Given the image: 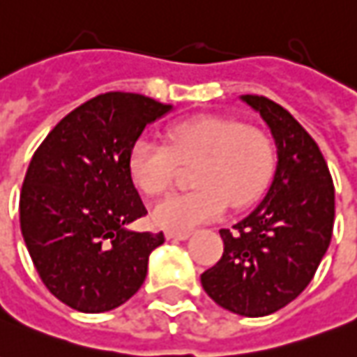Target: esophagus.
<instances>
[{
	"label": "esophagus",
	"mask_w": 357,
	"mask_h": 357,
	"mask_svg": "<svg viewBox=\"0 0 357 357\" xmlns=\"http://www.w3.org/2000/svg\"><path fill=\"white\" fill-rule=\"evenodd\" d=\"M165 237L169 241H184L190 237V231H165Z\"/></svg>",
	"instance_id": "1"
}]
</instances>
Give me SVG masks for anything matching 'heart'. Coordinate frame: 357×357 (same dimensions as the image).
<instances>
[{
  "label": "heart",
  "instance_id": "1",
  "mask_svg": "<svg viewBox=\"0 0 357 357\" xmlns=\"http://www.w3.org/2000/svg\"><path fill=\"white\" fill-rule=\"evenodd\" d=\"M169 147L137 137L130 147L128 169L137 188L159 196L173 184L178 167L192 165L194 188L167 196L151 218L165 229L188 231L220 218L227 204H250L272 176L276 147L268 132L227 116H192L167 130Z\"/></svg>",
  "mask_w": 357,
  "mask_h": 357
}]
</instances>
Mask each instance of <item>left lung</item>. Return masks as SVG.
<instances>
[{"label": "left lung", "mask_w": 357, "mask_h": 357, "mask_svg": "<svg viewBox=\"0 0 357 357\" xmlns=\"http://www.w3.org/2000/svg\"><path fill=\"white\" fill-rule=\"evenodd\" d=\"M241 99L260 112L274 136L276 173L257 210L220 231L223 257L200 280L223 309L264 317L313 280L333 237L334 184L319 146L286 108L258 95Z\"/></svg>", "instance_id": "obj_1"}]
</instances>
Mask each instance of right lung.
<instances>
[{
  "instance_id": "add662e5",
  "label": "right lung",
  "mask_w": 357,
  "mask_h": 357,
  "mask_svg": "<svg viewBox=\"0 0 357 357\" xmlns=\"http://www.w3.org/2000/svg\"><path fill=\"white\" fill-rule=\"evenodd\" d=\"M171 105L110 91L63 116L34 151L21 190V231L52 296L105 313L142 287L161 233L128 223L147 213L128 169L130 147Z\"/></svg>"
}]
</instances>
